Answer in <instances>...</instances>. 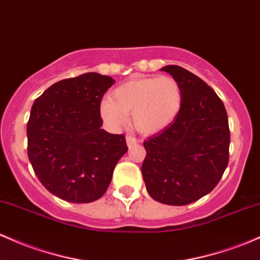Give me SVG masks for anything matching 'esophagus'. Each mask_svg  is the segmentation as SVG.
I'll list each match as a JSON object with an SVG mask.
<instances>
[{"label":"esophagus","mask_w":260,"mask_h":260,"mask_svg":"<svg viewBox=\"0 0 260 260\" xmlns=\"http://www.w3.org/2000/svg\"><path fill=\"white\" fill-rule=\"evenodd\" d=\"M125 142H127V145L128 147H133V145H136L137 143H139V139L135 138L133 136H127L125 137Z\"/></svg>","instance_id":"obj_1"}]
</instances>
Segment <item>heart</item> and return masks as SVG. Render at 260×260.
Instances as JSON below:
<instances>
[{
    "label": "heart",
    "mask_w": 260,
    "mask_h": 260,
    "mask_svg": "<svg viewBox=\"0 0 260 260\" xmlns=\"http://www.w3.org/2000/svg\"><path fill=\"white\" fill-rule=\"evenodd\" d=\"M182 90L172 76L135 78L112 91L100 105V115L111 129H119L132 115L133 125L145 135L160 132L178 118Z\"/></svg>",
    "instance_id": "b5f03b06"
}]
</instances>
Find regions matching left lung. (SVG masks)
Wrapping results in <instances>:
<instances>
[{"label": "left lung", "mask_w": 260, "mask_h": 260, "mask_svg": "<svg viewBox=\"0 0 260 260\" xmlns=\"http://www.w3.org/2000/svg\"><path fill=\"white\" fill-rule=\"evenodd\" d=\"M161 71L182 90L178 118L143 142L142 174L148 193L173 206L207 195L221 180L230 159V127L223 102L204 80L178 65Z\"/></svg>", "instance_id": "left-lung-1"}]
</instances>
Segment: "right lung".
<instances>
[{
	"instance_id": "obj_1",
	"label": "right lung",
	"mask_w": 260,
	"mask_h": 260,
	"mask_svg": "<svg viewBox=\"0 0 260 260\" xmlns=\"http://www.w3.org/2000/svg\"><path fill=\"white\" fill-rule=\"evenodd\" d=\"M113 84L110 76L86 73L55 82L34 101L28 158L43 186L59 199L73 204L99 200L128 150L123 135L101 129L100 105Z\"/></svg>"
}]
</instances>
